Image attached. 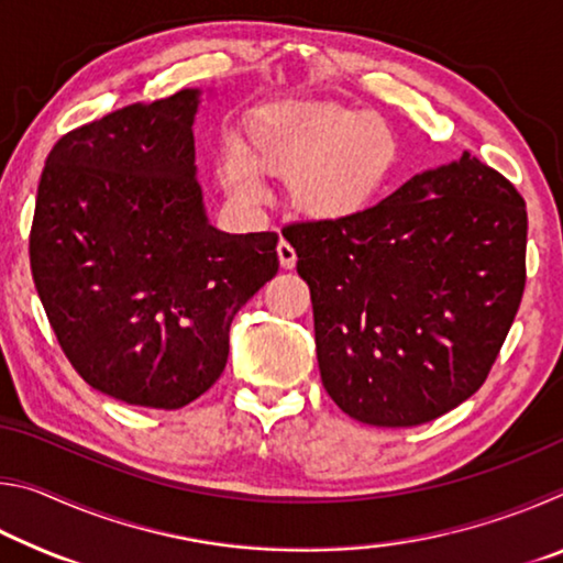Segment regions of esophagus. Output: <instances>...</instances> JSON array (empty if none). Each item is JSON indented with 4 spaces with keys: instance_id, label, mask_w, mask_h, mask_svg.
Masks as SVG:
<instances>
[{
    "instance_id": "esophagus-1",
    "label": "esophagus",
    "mask_w": 563,
    "mask_h": 563,
    "mask_svg": "<svg viewBox=\"0 0 563 563\" xmlns=\"http://www.w3.org/2000/svg\"><path fill=\"white\" fill-rule=\"evenodd\" d=\"M278 261H280V268H285V271L295 268V261H298V255H295V247L288 241L278 243Z\"/></svg>"
}]
</instances>
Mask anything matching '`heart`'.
I'll use <instances>...</instances> for the list:
<instances>
[{"instance_id":"b5f03b06","label":"heart","mask_w":563,"mask_h":563,"mask_svg":"<svg viewBox=\"0 0 563 563\" xmlns=\"http://www.w3.org/2000/svg\"><path fill=\"white\" fill-rule=\"evenodd\" d=\"M395 166L397 139L383 119L318 101L255 109L238 144H225L218 158V174L235 198L258 201L261 176L290 180L295 211L322 223L367 213Z\"/></svg>"}]
</instances>
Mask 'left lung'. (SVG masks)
Segmentation results:
<instances>
[{
  "mask_svg": "<svg viewBox=\"0 0 563 563\" xmlns=\"http://www.w3.org/2000/svg\"><path fill=\"white\" fill-rule=\"evenodd\" d=\"M320 377L352 419L415 427L484 385L527 283V203L464 151L352 221L290 223Z\"/></svg>",
  "mask_w": 563,
  "mask_h": 563,
  "instance_id": "left-lung-1",
  "label": "left lung"
}]
</instances>
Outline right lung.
<instances>
[{"mask_svg":"<svg viewBox=\"0 0 563 563\" xmlns=\"http://www.w3.org/2000/svg\"><path fill=\"white\" fill-rule=\"evenodd\" d=\"M201 91L131 103L56 141L30 235L64 355L126 405L178 409L221 377L235 312L278 273V233L208 223L196 180Z\"/></svg>","mask_w":563,"mask_h":563,"instance_id":"right-lung-1","label":"right lung"}]
</instances>
